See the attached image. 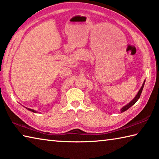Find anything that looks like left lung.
<instances>
[{"instance_id":"8db88e82","label":"left lung","mask_w":159,"mask_h":159,"mask_svg":"<svg viewBox=\"0 0 159 159\" xmlns=\"http://www.w3.org/2000/svg\"><path fill=\"white\" fill-rule=\"evenodd\" d=\"M144 83H145V80L144 81L143 84H142L141 88L139 90L138 93H137L136 96L134 97V98L133 99H132V100H131L130 102H129L128 104H126V105H125L124 107H122L121 109H120V112L122 113V112L125 111L126 110H128L129 108H130V107H131L132 106L134 105V104L136 103V102L138 100L139 98V97H140V95H141V93H142V90H143V88H144Z\"/></svg>"}]
</instances>
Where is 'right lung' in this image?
I'll use <instances>...</instances> for the list:
<instances>
[{
    "label": "right lung",
    "mask_w": 159,
    "mask_h": 159,
    "mask_svg": "<svg viewBox=\"0 0 159 159\" xmlns=\"http://www.w3.org/2000/svg\"><path fill=\"white\" fill-rule=\"evenodd\" d=\"M25 108H26V107H25ZM26 109H27L28 110H29V111H32V112H34V113H38V111H35V110H34V109H29V108H26Z\"/></svg>",
    "instance_id": "1"
}]
</instances>
